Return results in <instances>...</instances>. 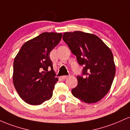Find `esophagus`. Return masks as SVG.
Instances as JSON below:
<instances>
[{"instance_id": "esophagus-1", "label": "esophagus", "mask_w": 130, "mask_h": 130, "mask_svg": "<svg viewBox=\"0 0 130 130\" xmlns=\"http://www.w3.org/2000/svg\"><path fill=\"white\" fill-rule=\"evenodd\" d=\"M68 77V76H62L60 77V78L64 80V79H65L66 78H67Z\"/></svg>"}]
</instances>
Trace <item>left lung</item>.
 I'll list each match as a JSON object with an SVG mask.
<instances>
[{
    "instance_id": "8db88e82",
    "label": "left lung",
    "mask_w": 130,
    "mask_h": 130,
    "mask_svg": "<svg viewBox=\"0 0 130 130\" xmlns=\"http://www.w3.org/2000/svg\"><path fill=\"white\" fill-rule=\"evenodd\" d=\"M63 40L84 66V76H77L73 95L86 103L101 100L111 89L116 74L111 50L96 35L81 31L65 32Z\"/></svg>"
}]
</instances>
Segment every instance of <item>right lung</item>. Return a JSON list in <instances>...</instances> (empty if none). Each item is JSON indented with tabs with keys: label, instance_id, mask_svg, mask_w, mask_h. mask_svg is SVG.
Segmentation results:
<instances>
[{
	"label": "right lung",
	"instance_id": "obj_1",
	"mask_svg": "<svg viewBox=\"0 0 130 130\" xmlns=\"http://www.w3.org/2000/svg\"><path fill=\"white\" fill-rule=\"evenodd\" d=\"M62 37L60 33H42L25 43L14 58L13 84L27 103L40 105L53 96L58 78L50 54Z\"/></svg>",
	"mask_w": 130,
	"mask_h": 130
}]
</instances>
